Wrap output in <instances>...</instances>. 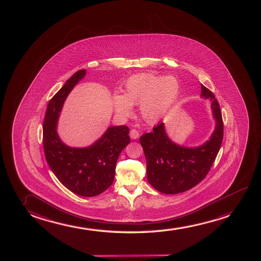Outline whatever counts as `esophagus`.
I'll return each instance as SVG.
<instances>
[{"instance_id": "34e87169", "label": "esophagus", "mask_w": 261, "mask_h": 261, "mask_svg": "<svg viewBox=\"0 0 261 261\" xmlns=\"http://www.w3.org/2000/svg\"><path fill=\"white\" fill-rule=\"evenodd\" d=\"M129 137H130L133 140H137V139L140 137L139 130H137L135 128L130 129V132H129Z\"/></svg>"}]
</instances>
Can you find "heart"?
<instances>
[{
    "instance_id": "1",
    "label": "heart",
    "mask_w": 261,
    "mask_h": 261,
    "mask_svg": "<svg viewBox=\"0 0 261 261\" xmlns=\"http://www.w3.org/2000/svg\"><path fill=\"white\" fill-rule=\"evenodd\" d=\"M179 93V81L173 76L153 72L137 74L126 81L124 95H114V109L122 117H129L133 105H140L144 120L154 123L168 113Z\"/></svg>"
}]
</instances>
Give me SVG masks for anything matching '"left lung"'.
Masks as SVG:
<instances>
[{"instance_id": "left-lung-1", "label": "left lung", "mask_w": 261, "mask_h": 261, "mask_svg": "<svg viewBox=\"0 0 261 261\" xmlns=\"http://www.w3.org/2000/svg\"><path fill=\"white\" fill-rule=\"evenodd\" d=\"M201 96L210 98L216 128L210 140L198 147H185L173 143L166 135L165 125L159 122L153 132L140 137L147 159L148 182L165 194H177L199 184L210 172L220 149L224 122L220 106L213 93L201 85Z\"/></svg>"}]
</instances>
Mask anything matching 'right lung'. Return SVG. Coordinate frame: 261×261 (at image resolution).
Returning <instances> with one entry per match:
<instances>
[{
	"instance_id": "right-lung-1",
	"label": "right lung",
	"mask_w": 261,
	"mask_h": 261,
	"mask_svg": "<svg viewBox=\"0 0 261 261\" xmlns=\"http://www.w3.org/2000/svg\"><path fill=\"white\" fill-rule=\"evenodd\" d=\"M86 75L77 70L49 101L43 125L44 155L55 176L75 194L94 197L114 182L118 158L130 142L127 126L109 127L99 140L88 147L66 146L56 132L57 121L67 96Z\"/></svg>"
}]
</instances>
